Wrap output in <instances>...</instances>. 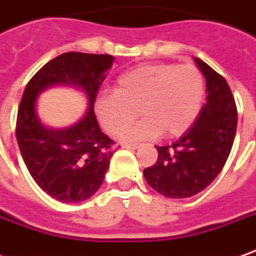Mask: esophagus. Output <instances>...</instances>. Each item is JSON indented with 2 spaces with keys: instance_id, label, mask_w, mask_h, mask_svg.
I'll list each match as a JSON object with an SVG mask.
<instances>
[{
  "instance_id": "34e87169",
  "label": "esophagus",
  "mask_w": 256,
  "mask_h": 256,
  "mask_svg": "<svg viewBox=\"0 0 256 256\" xmlns=\"http://www.w3.org/2000/svg\"><path fill=\"white\" fill-rule=\"evenodd\" d=\"M123 146H124V148H128V150H136V148H137V146H138V144H137V142H136V144H134V142H132V144H130V142H126V144H123Z\"/></svg>"
}]
</instances>
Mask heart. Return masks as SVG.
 I'll list each match as a JSON object with an SVG mask.
<instances>
[{"instance_id": "heart-1", "label": "heart", "mask_w": 256, "mask_h": 256, "mask_svg": "<svg viewBox=\"0 0 256 256\" xmlns=\"http://www.w3.org/2000/svg\"><path fill=\"white\" fill-rule=\"evenodd\" d=\"M204 78L191 65L148 64L120 74L115 92L96 101V114L102 128L118 136L134 119H144L120 136L122 140L152 138L164 133L178 137L187 132L200 114L204 101Z\"/></svg>"}]
</instances>
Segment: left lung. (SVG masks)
Wrapping results in <instances>:
<instances>
[{
  "mask_svg": "<svg viewBox=\"0 0 256 256\" xmlns=\"http://www.w3.org/2000/svg\"><path fill=\"white\" fill-rule=\"evenodd\" d=\"M196 64L206 80V104L176 142L156 146V162L144 169L146 183L169 198L206 188L226 164L237 130V106L226 78L200 58Z\"/></svg>",
  "mask_w": 256,
  "mask_h": 256,
  "instance_id": "obj_1",
  "label": "left lung"
}]
</instances>
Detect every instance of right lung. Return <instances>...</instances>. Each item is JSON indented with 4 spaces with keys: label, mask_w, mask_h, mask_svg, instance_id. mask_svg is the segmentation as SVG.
<instances>
[{
    "label": "right lung",
    "mask_w": 256,
    "mask_h": 256,
    "mask_svg": "<svg viewBox=\"0 0 256 256\" xmlns=\"http://www.w3.org/2000/svg\"><path fill=\"white\" fill-rule=\"evenodd\" d=\"M114 56L65 52L36 73L23 91L16 119V140L32 178L41 190L62 202H80L102 186L114 155V140L102 133L94 114L98 90ZM78 85L89 98V110L72 128L52 130L35 115L36 96L50 85Z\"/></svg>",
    "instance_id": "right-lung-1"
}]
</instances>
